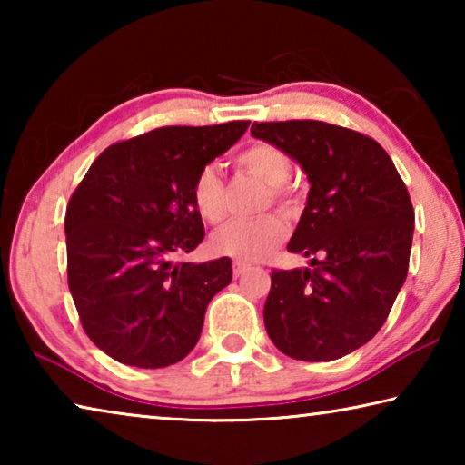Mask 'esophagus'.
<instances>
[{
  "instance_id": "esophagus-1",
  "label": "esophagus",
  "mask_w": 465,
  "mask_h": 465,
  "mask_svg": "<svg viewBox=\"0 0 465 465\" xmlns=\"http://www.w3.org/2000/svg\"><path fill=\"white\" fill-rule=\"evenodd\" d=\"M246 269H248V264H246V262H240V261H235V262H233V277H235V279L242 277V274L246 272Z\"/></svg>"
}]
</instances>
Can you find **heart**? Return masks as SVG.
Returning a JSON list of instances; mask_svg holds the SVG:
<instances>
[{"mask_svg": "<svg viewBox=\"0 0 465 465\" xmlns=\"http://www.w3.org/2000/svg\"><path fill=\"white\" fill-rule=\"evenodd\" d=\"M235 163L248 174L261 178L271 186L272 201L291 209L295 204L293 193L287 188V180L293 172V162L279 145L256 141L243 147L235 157ZM191 203L199 217L207 223H219L227 213L225 184L215 168H203L194 176L191 186ZM287 223L281 215H266L261 219H233L211 235V248L217 254L238 258L243 262L261 261L264 254L285 240Z\"/></svg>", "mask_w": 465, "mask_h": 465, "instance_id": "heart-1", "label": "heart"}]
</instances>
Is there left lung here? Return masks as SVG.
Here are the masks:
<instances>
[{
  "mask_svg": "<svg viewBox=\"0 0 465 465\" xmlns=\"http://www.w3.org/2000/svg\"><path fill=\"white\" fill-rule=\"evenodd\" d=\"M250 133L285 149L310 183L287 246L310 266L272 269L266 332L291 359H341L380 332L406 281L414 232L406 184L385 149L357 131L285 121Z\"/></svg>",
  "mask_w": 465,
  "mask_h": 465,
  "instance_id": "left-lung-1",
  "label": "left lung"
}]
</instances>
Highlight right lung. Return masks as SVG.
Returning <instances> with one entry per match:
<instances>
[{"label":"right lung","instance_id":"right-lung-1","mask_svg":"<svg viewBox=\"0 0 465 465\" xmlns=\"http://www.w3.org/2000/svg\"><path fill=\"white\" fill-rule=\"evenodd\" d=\"M250 121L162 127L102 152L65 213L67 281L90 341L123 365L157 369L199 342L211 299L232 282L227 256L180 262L204 238L191 203L199 172Z\"/></svg>","mask_w":465,"mask_h":465}]
</instances>
